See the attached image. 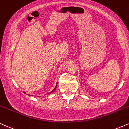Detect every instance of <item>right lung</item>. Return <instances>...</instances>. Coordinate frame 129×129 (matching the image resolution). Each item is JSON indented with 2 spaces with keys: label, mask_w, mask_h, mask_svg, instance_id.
<instances>
[{
  "label": "right lung",
  "mask_w": 129,
  "mask_h": 129,
  "mask_svg": "<svg viewBox=\"0 0 129 129\" xmlns=\"http://www.w3.org/2000/svg\"><path fill=\"white\" fill-rule=\"evenodd\" d=\"M57 85H56V86H55V89H54V90H52V92H50V93H51V92H54V90H55V89H56V88H57ZM24 93H25V92H24Z\"/></svg>",
  "instance_id": "1"
}]
</instances>
